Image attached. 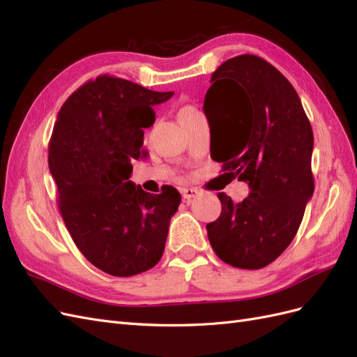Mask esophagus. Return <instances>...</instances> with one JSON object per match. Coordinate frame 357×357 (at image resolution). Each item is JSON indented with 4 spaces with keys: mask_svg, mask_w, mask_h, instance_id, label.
Here are the masks:
<instances>
[{
    "mask_svg": "<svg viewBox=\"0 0 357 357\" xmlns=\"http://www.w3.org/2000/svg\"><path fill=\"white\" fill-rule=\"evenodd\" d=\"M181 195H182V197H184L185 200H190V199L196 197V196L199 195V191H197L196 188H191V187H184V188L181 190Z\"/></svg>",
    "mask_w": 357,
    "mask_h": 357,
    "instance_id": "34e87169",
    "label": "esophagus"
}]
</instances>
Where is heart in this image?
Here are the masks:
<instances>
[{
	"mask_svg": "<svg viewBox=\"0 0 357 357\" xmlns=\"http://www.w3.org/2000/svg\"><path fill=\"white\" fill-rule=\"evenodd\" d=\"M181 113H197V109L193 108V107H185L181 109Z\"/></svg>",
	"mask_w": 357,
	"mask_h": 357,
	"instance_id": "1",
	"label": "heart"
}]
</instances>
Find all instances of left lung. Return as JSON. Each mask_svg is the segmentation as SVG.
<instances>
[{"label":"left lung","mask_w":357,"mask_h":357,"mask_svg":"<svg viewBox=\"0 0 357 357\" xmlns=\"http://www.w3.org/2000/svg\"><path fill=\"white\" fill-rule=\"evenodd\" d=\"M211 83L204 102L211 157L250 195L240 204L217 195L222 214L206 225L208 240L223 262L259 270L294 240L314 195L312 126L294 87L258 56L226 60Z\"/></svg>","instance_id":"1"}]
</instances>
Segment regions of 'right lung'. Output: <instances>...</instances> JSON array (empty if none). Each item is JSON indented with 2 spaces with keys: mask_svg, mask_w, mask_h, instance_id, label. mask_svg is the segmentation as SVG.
<instances>
[{
  "mask_svg": "<svg viewBox=\"0 0 357 357\" xmlns=\"http://www.w3.org/2000/svg\"><path fill=\"white\" fill-rule=\"evenodd\" d=\"M172 96L99 75L66 99L54 125L48 164L60 214L86 259L112 276L158 264L181 204L170 185L151 195L130 181L131 161L148 157L143 128L155 122L153 105Z\"/></svg>",
  "mask_w": 357,
  "mask_h": 357,
  "instance_id": "add662e5",
  "label": "right lung"
}]
</instances>
